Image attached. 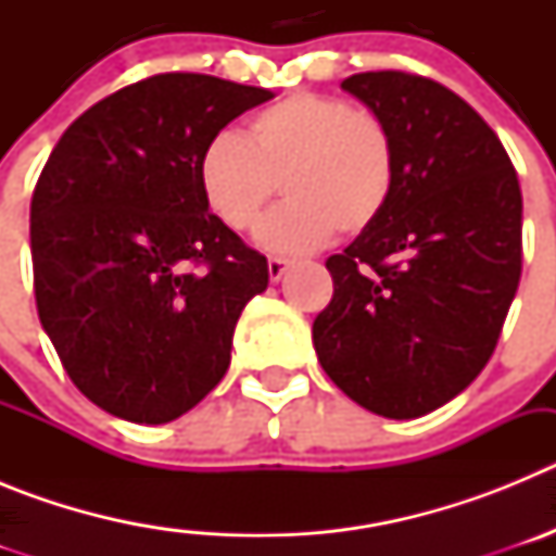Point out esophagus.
Here are the masks:
<instances>
[{
  "label": "esophagus",
  "instance_id": "34e87169",
  "mask_svg": "<svg viewBox=\"0 0 556 556\" xmlns=\"http://www.w3.org/2000/svg\"><path fill=\"white\" fill-rule=\"evenodd\" d=\"M289 258H281V255H269V262H267V269H269V281H281L283 273L289 269Z\"/></svg>",
  "mask_w": 556,
  "mask_h": 556
}]
</instances>
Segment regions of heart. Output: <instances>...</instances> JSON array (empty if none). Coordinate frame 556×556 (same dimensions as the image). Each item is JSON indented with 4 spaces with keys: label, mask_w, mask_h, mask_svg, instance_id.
I'll list each match as a JSON object with an SVG mask.
<instances>
[{
    "label": "heart",
    "mask_w": 556,
    "mask_h": 556,
    "mask_svg": "<svg viewBox=\"0 0 556 556\" xmlns=\"http://www.w3.org/2000/svg\"><path fill=\"white\" fill-rule=\"evenodd\" d=\"M211 214L236 233L258 228L278 194L287 203L262 228L264 248L303 253L333 230L358 236L395 189V141L378 113L339 97L294 91L248 122L244 141L217 136L198 164Z\"/></svg>",
    "instance_id": "obj_1"
}]
</instances>
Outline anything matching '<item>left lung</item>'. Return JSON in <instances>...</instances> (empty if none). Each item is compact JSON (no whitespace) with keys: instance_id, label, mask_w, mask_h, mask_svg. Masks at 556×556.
<instances>
[{"instance_id":"left-lung-1","label":"left lung","mask_w":556,"mask_h":556,"mask_svg":"<svg viewBox=\"0 0 556 556\" xmlns=\"http://www.w3.org/2000/svg\"><path fill=\"white\" fill-rule=\"evenodd\" d=\"M342 88L390 127L395 189L326 262L333 298L314 351L351 401L406 420L448 404L493 356L520 281L523 200L493 127L451 88L392 68Z\"/></svg>"}]
</instances>
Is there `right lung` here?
I'll return each instance as SVG.
<instances>
[{
  "mask_svg": "<svg viewBox=\"0 0 556 556\" xmlns=\"http://www.w3.org/2000/svg\"><path fill=\"white\" fill-rule=\"evenodd\" d=\"M273 91L194 72L119 88L68 125L29 203L43 331L77 390L132 424H169L223 381L267 258L205 205L198 164Z\"/></svg>",
  "mask_w": 556,
  "mask_h": 556,
  "instance_id": "obj_1",
  "label": "right lung"
}]
</instances>
